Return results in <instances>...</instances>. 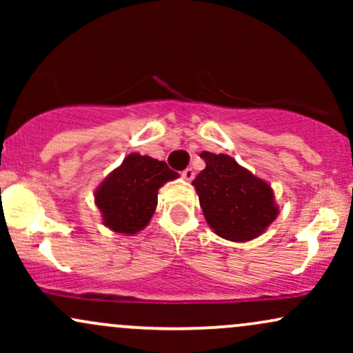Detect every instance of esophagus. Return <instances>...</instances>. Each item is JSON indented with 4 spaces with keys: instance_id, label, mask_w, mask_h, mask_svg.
I'll use <instances>...</instances> for the list:
<instances>
[{
    "instance_id": "34e87169",
    "label": "esophagus",
    "mask_w": 353,
    "mask_h": 353,
    "mask_svg": "<svg viewBox=\"0 0 353 353\" xmlns=\"http://www.w3.org/2000/svg\"><path fill=\"white\" fill-rule=\"evenodd\" d=\"M181 174H182V177H184L185 181H192L194 179V169L192 168L184 169V171H182Z\"/></svg>"
}]
</instances>
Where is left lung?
Segmentation results:
<instances>
[{"label": "left lung", "mask_w": 353, "mask_h": 353, "mask_svg": "<svg viewBox=\"0 0 353 353\" xmlns=\"http://www.w3.org/2000/svg\"><path fill=\"white\" fill-rule=\"evenodd\" d=\"M205 169L192 181L205 221L217 236L244 242L264 232L277 216L274 192L225 154H201Z\"/></svg>", "instance_id": "left-lung-1"}]
</instances>
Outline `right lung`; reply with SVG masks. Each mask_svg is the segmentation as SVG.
Returning <instances> with one entry per match:
<instances>
[{
  "label": "right lung",
  "mask_w": 353,
  "mask_h": 353,
  "mask_svg": "<svg viewBox=\"0 0 353 353\" xmlns=\"http://www.w3.org/2000/svg\"><path fill=\"white\" fill-rule=\"evenodd\" d=\"M177 177L164 161L129 154L96 190V205L109 229L136 234L148 225L157 205V190Z\"/></svg>",
  "instance_id": "add662e5"
}]
</instances>
